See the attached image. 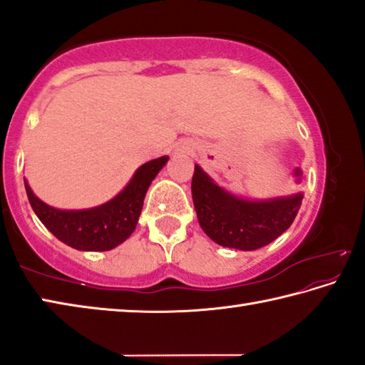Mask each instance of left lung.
<instances>
[{"instance_id": "8db88e82", "label": "left lung", "mask_w": 365, "mask_h": 365, "mask_svg": "<svg viewBox=\"0 0 365 365\" xmlns=\"http://www.w3.org/2000/svg\"><path fill=\"white\" fill-rule=\"evenodd\" d=\"M191 195L197 222L220 246L242 251L259 250L288 230L302 201L301 191L269 200H250L220 187L195 165Z\"/></svg>"}]
</instances>
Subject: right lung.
<instances>
[{"label": "right lung", "mask_w": 365, "mask_h": 365, "mask_svg": "<svg viewBox=\"0 0 365 365\" xmlns=\"http://www.w3.org/2000/svg\"><path fill=\"white\" fill-rule=\"evenodd\" d=\"M169 156L148 160L135 170L120 193L104 205L88 209H58L36 196L24 178L27 197L36 217L54 237L78 251H109L133 233L138 224L146 191Z\"/></svg>", "instance_id": "right-lung-1"}]
</instances>
